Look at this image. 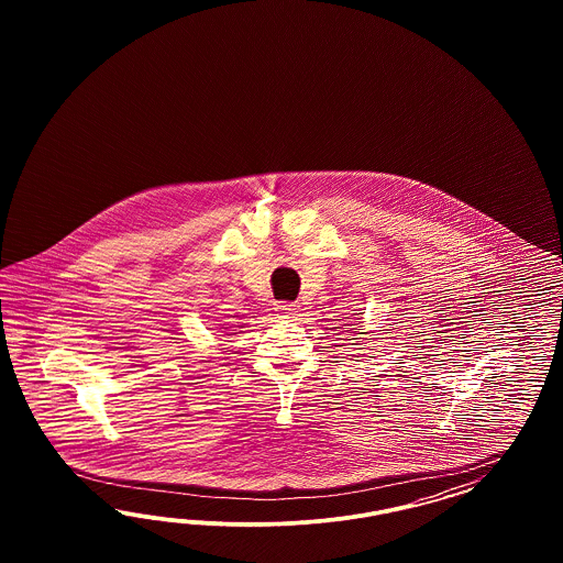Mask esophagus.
Masks as SVG:
<instances>
[{
  "label": "esophagus",
  "mask_w": 563,
  "mask_h": 563,
  "mask_svg": "<svg viewBox=\"0 0 563 563\" xmlns=\"http://www.w3.org/2000/svg\"><path fill=\"white\" fill-rule=\"evenodd\" d=\"M274 309H276V313L289 318V316L297 313L299 306H297V303H287V301H278V303H274Z\"/></svg>",
  "instance_id": "1"
}]
</instances>
